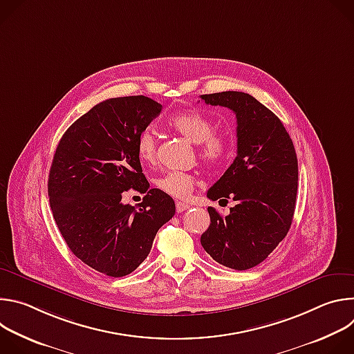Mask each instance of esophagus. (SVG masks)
Instances as JSON below:
<instances>
[{
    "instance_id": "esophagus-1",
    "label": "esophagus",
    "mask_w": 354,
    "mask_h": 354,
    "mask_svg": "<svg viewBox=\"0 0 354 354\" xmlns=\"http://www.w3.org/2000/svg\"><path fill=\"white\" fill-rule=\"evenodd\" d=\"M190 207V205L185 203V201H176V212L178 213H182L185 210H187Z\"/></svg>"
}]
</instances>
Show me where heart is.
Returning <instances> with one entry per match:
<instances>
[{
	"label": "heart",
	"mask_w": 354,
	"mask_h": 354,
	"mask_svg": "<svg viewBox=\"0 0 354 354\" xmlns=\"http://www.w3.org/2000/svg\"><path fill=\"white\" fill-rule=\"evenodd\" d=\"M168 124L172 130L183 136L193 144H197L198 158L207 165L221 164L230 154L231 141L228 136L213 131V122L196 111H186L174 115ZM138 158L145 164H153L157 160V137L153 130L144 129L136 142ZM158 187L178 198L190 194L196 185V178L187 172L169 171L157 182Z\"/></svg>",
	"instance_id": "1"
}]
</instances>
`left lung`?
Wrapping results in <instances>:
<instances>
[{
	"label": "left lung",
	"mask_w": 354,
	"mask_h": 354,
	"mask_svg": "<svg viewBox=\"0 0 354 354\" xmlns=\"http://www.w3.org/2000/svg\"><path fill=\"white\" fill-rule=\"evenodd\" d=\"M200 97L236 116V157L207 192L210 200L232 198L236 205L225 217L207 209L212 223L200 242L220 265L246 270L263 262L290 230L298 185L294 144L280 119L249 93Z\"/></svg>",
	"instance_id": "obj_1"
}]
</instances>
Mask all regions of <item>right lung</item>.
Masks as SVG:
<instances>
[{
	"mask_svg": "<svg viewBox=\"0 0 354 354\" xmlns=\"http://www.w3.org/2000/svg\"><path fill=\"white\" fill-rule=\"evenodd\" d=\"M161 111L142 95L104 100L67 129L50 168V206L64 241L80 261L111 277L134 272L175 216L174 198L149 189L136 149ZM130 188L146 193L137 209L121 203Z\"/></svg>",
	"mask_w": 354,
	"mask_h": 354,
	"instance_id": "obj_1",
	"label": "right lung"
}]
</instances>
